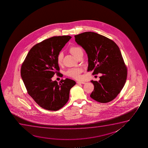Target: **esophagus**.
Wrapping results in <instances>:
<instances>
[{"label":"esophagus","mask_w":148,"mask_h":148,"mask_svg":"<svg viewBox=\"0 0 148 148\" xmlns=\"http://www.w3.org/2000/svg\"><path fill=\"white\" fill-rule=\"evenodd\" d=\"M77 84H85L84 82H82V81H77Z\"/></svg>","instance_id":"esophagus-1"}]
</instances>
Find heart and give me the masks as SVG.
Listing matches in <instances>:
<instances>
[{
  "label": "heart",
  "instance_id": "b5f03b06",
  "mask_svg": "<svg viewBox=\"0 0 148 148\" xmlns=\"http://www.w3.org/2000/svg\"><path fill=\"white\" fill-rule=\"evenodd\" d=\"M69 51L74 57L76 58L77 56L79 55V53L82 51V49L80 47H70ZM63 57H64V54L62 52H60L58 53L57 57V63L58 65H61L62 64ZM81 72V69L78 68H71L67 70L66 72V74L69 77H72L74 79H78L80 78V74Z\"/></svg>",
  "mask_w": 148,
  "mask_h": 148
}]
</instances>
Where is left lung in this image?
Segmentation results:
<instances>
[{"label": "left lung", "mask_w": 148, "mask_h": 148, "mask_svg": "<svg viewBox=\"0 0 148 148\" xmlns=\"http://www.w3.org/2000/svg\"><path fill=\"white\" fill-rule=\"evenodd\" d=\"M74 37L87 53V71H93V75L102 74L99 81L91 80L94 90L90 97L101 103L112 101L121 91L127 75L119 47L113 41L97 33L86 32Z\"/></svg>", "instance_id": "1"}]
</instances>
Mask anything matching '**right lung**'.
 Instances as JSON below:
<instances>
[{
  "label": "right lung",
  "instance_id": "add662e5",
  "mask_svg": "<svg viewBox=\"0 0 148 148\" xmlns=\"http://www.w3.org/2000/svg\"><path fill=\"white\" fill-rule=\"evenodd\" d=\"M72 37L54 36L31 48L21 69V75L29 95L39 106L50 111L63 107L69 99L70 90L76 82L66 78L60 82L51 78L60 74L57 56Z\"/></svg>",
  "mask_w": 148,
  "mask_h": 148
}]
</instances>
